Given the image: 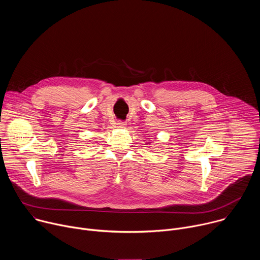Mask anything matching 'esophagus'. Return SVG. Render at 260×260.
Masks as SVG:
<instances>
[{
	"label": "esophagus",
	"instance_id": "1",
	"mask_svg": "<svg viewBox=\"0 0 260 260\" xmlns=\"http://www.w3.org/2000/svg\"><path fill=\"white\" fill-rule=\"evenodd\" d=\"M117 126L120 127V128H124L126 126V123L124 121H118L117 122Z\"/></svg>",
	"mask_w": 260,
	"mask_h": 260
}]
</instances>
